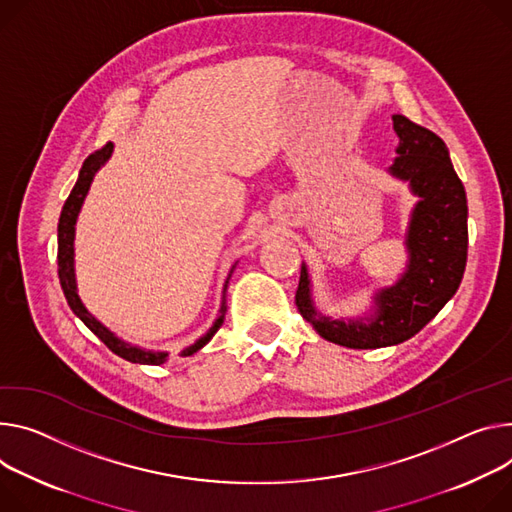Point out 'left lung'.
Instances as JSON below:
<instances>
[{"instance_id":"obj_1","label":"left lung","mask_w":512,"mask_h":512,"mask_svg":"<svg viewBox=\"0 0 512 512\" xmlns=\"http://www.w3.org/2000/svg\"><path fill=\"white\" fill-rule=\"evenodd\" d=\"M400 138L390 173L410 181L421 198L412 210L406 249L410 255L396 286L376 294V314L363 320H331L310 300L308 271L302 265L296 306L312 329L331 343L351 349L398 345L421 331L457 292L468 261V198L447 145L433 130L394 114Z\"/></svg>"}]
</instances>
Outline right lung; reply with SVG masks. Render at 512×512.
<instances>
[{
  "mask_svg": "<svg viewBox=\"0 0 512 512\" xmlns=\"http://www.w3.org/2000/svg\"><path fill=\"white\" fill-rule=\"evenodd\" d=\"M112 155V143H106L102 149L91 153L83 165H81V171H79V177H77V183L73 185V190L69 194V198L65 200V206L61 210V218H59V249H57V263H59V280H61V288H63V294L71 306V310L83 320L85 327L94 333L112 353H116L118 357L130 361V363H147V365H159L167 359V353H153V351H145V349H138V347H132L124 341H120L118 337H114V333H110L102 322H98L94 316H91L85 306L81 304L79 296H77V286H75V271H73V239H75V222H77V214L81 210V204L85 200V194L89 190L91 185V179H94L96 171L110 159ZM237 263L232 265L228 277H226V286H228V280L232 271H235ZM224 286V290H226ZM224 314H226V300L222 298V306H220V314L216 318V322L212 324V329L202 337L198 339L194 345H190L188 349H183L181 355H194L198 349H202L212 337L214 333L222 327V320H224Z\"/></svg>",
  "mask_w": 512,
  "mask_h": 512,
  "instance_id": "1",
  "label": "right lung"
}]
</instances>
